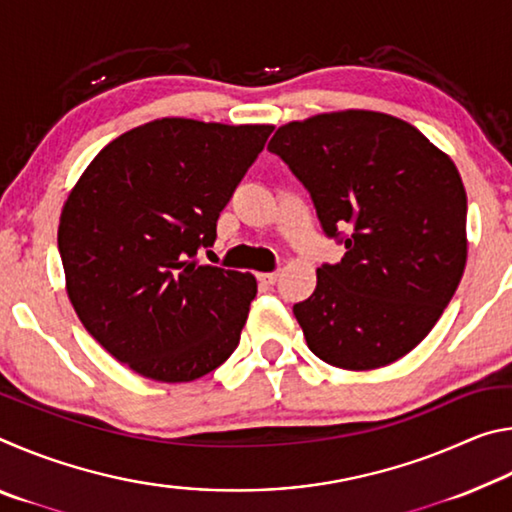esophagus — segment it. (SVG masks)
Instances as JSON below:
<instances>
[{"instance_id":"34e87169","label":"esophagus","mask_w":512,"mask_h":512,"mask_svg":"<svg viewBox=\"0 0 512 512\" xmlns=\"http://www.w3.org/2000/svg\"><path fill=\"white\" fill-rule=\"evenodd\" d=\"M257 280L262 282V284H266V287H273V284L280 280V273H277V271H273V273H259Z\"/></svg>"}]
</instances>
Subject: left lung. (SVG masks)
I'll return each mask as SVG.
<instances>
[{
	"instance_id": "1",
	"label": "left lung",
	"mask_w": 512,
	"mask_h": 512,
	"mask_svg": "<svg viewBox=\"0 0 512 512\" xmlns=\"http://www.w3.org/2000/svg\"><path fill=\"white\" fill-rule=\"evenodd\" d=\"M309 189L339 264L293 305L309 350L329 366L375 370L409 354L443 316L467 262V196L456 164L386 112H323L268 142Z\"/></svg>"
}]
</instances>
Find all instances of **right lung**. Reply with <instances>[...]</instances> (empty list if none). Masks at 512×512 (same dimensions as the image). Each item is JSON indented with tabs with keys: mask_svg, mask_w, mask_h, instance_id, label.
Wrapping results in <instances>:
<instances>
[{
	"mask_svg": "<svg viewBox=\"0 0 512 512\" xmlns=\"http://www.w3.org/2000/svg\"><path fill=\"white\" fill-rule=\"evenodd\" d=\"M164 117L97 153L60 212L58 250L76 316L137 375L183 384L239 345L257 280L198 264L216 221L271 135Z\"/></svg>",
	"mask_w": 512,
	"mask_h": 512,
	"instance_id": "1",
	"label": "right lung"
}]
</instances>
